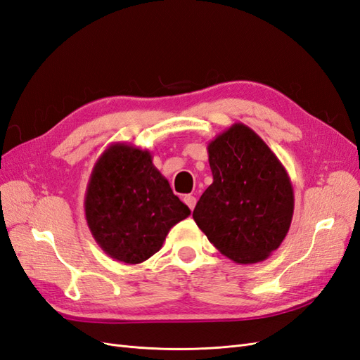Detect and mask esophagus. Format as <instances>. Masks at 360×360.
Listing matches in <instances>:
<instances>
[{"label": "esophagus", "instance_id": "obj_1", "mask_svg": "<svg viewBox=\"0 0 360 360\" xmlns=\"http://www.w3.org/2000/svg\"><path fill=\"white\" fill-rule=\"evenodd\" d=\"M184 202H186L187 207H188L191 211L195 210V205H196V198H195V196H193V195H186V196H184Z\"/></svg>", "mask_w": 360, "mask_h": 360}]
</instances>
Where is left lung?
I'll use <instances>...</instances> for the list:
<instances>
[{
	"label": "left lung",
	"mask_w": 360,
	"mask_h": 360,
	"mask_svg": "<svg viewBox=\"0 0 360 360\" xmlns=\"http://www.w3.org/2000/svg\"><path fill=\"white\" fill-rule=\"evenodd\" d=\"M213 184L193 219L229 260L268 259L288 234L293 187L281 161L251 127L234 123L207 146Z\"/></svg>",
	"instance_id": "1"
}]
</instances>
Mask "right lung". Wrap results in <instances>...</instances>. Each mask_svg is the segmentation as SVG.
Segmentation results:
<instances>
[{"label": "right lung", "mask_w": 360, "mask_h": 360, "mask_svg": "<svg viewBox=\"0 0 360 360\" xmlns=\"http://www.w3.org/2000/svg\"><path fill=\"white\" fill-rule=\"evenodd\" d=\"M190 216L149 150L112 143L98 156L85 193L89 231L106 255L138 264L158 252L170 229Z\"/></svg>", "instance_id": "add662e5"}]
</instances>
